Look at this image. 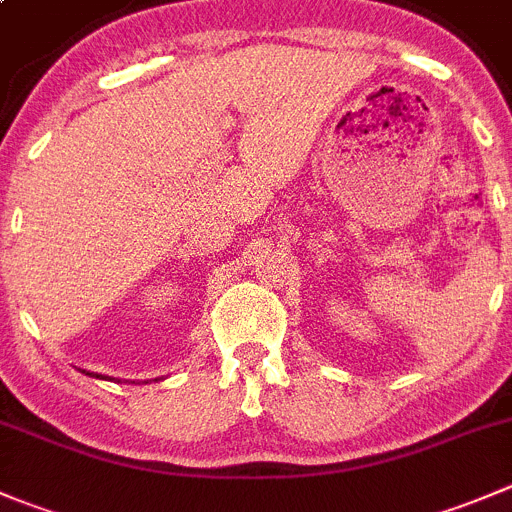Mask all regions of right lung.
<instances>
[{"label": "right lung", "mask_w": 512, "mask_h": 512, "mask_svg": "<svg viewBox=\"0 0 512 512\" xmlns=\"http://www.w3.org/2000/svg\"><path fill=\"white\" fill-rule=\"evenodd\" d=\"M87 375H92V372H87ZM94 377H102V375H94Z\"/></svg>", "instance_id": "obj_1"}]
</instances>
